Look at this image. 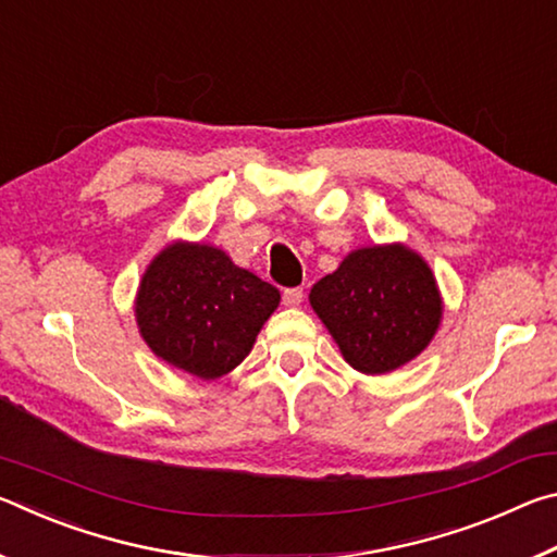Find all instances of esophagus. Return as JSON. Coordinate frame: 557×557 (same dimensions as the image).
<instances>
[{
  "instance_id": "esophagus-1",
  "label": "esophagus",
  "mask_w": 557,
  "mask_h": 557,
  "mask_svg": "<svg viewBox=\"0 0 557 557\" xmlns=\"http://www.w3.org/2000/svg\"><path fill=\"white\" fill-rule=\"evenodd\" d=\"M301 299H305V289L301 287H287L282 292V301H285L287 307H299Z\"/></svg>"
}]
</instances>
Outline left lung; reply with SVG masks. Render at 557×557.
I'll return each instance as SVG.
<instances>
[{
    "mask_svg": "<svg viewBox=\"0 0 557 557\" xmlns=\"http://www.w3.org/2000/svg\"><path fill=\"white\" fill-rule=\"evenodd\" d=\"M312 309L356 371L381 375L425 351L442 319L435 275L400 243L348 252L309 292Z\"/></svg>",
    "mask_w": 557,
    "mask_h": 557,
    "instance_id": "left-lung-1",
    "label": "left lung"
}]
</instances>
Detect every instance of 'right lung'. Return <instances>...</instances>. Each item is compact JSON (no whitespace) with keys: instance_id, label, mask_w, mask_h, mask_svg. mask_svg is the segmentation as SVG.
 <instances>
[{"instance_id":"add662e5","label":"right lung","mask_w":557,"mask_h":557,"mask_svg":"<svg viewBox=\"0 0 557 557\" xmlns=\"http://www.w3.org/2000/svg\"><path fill=\"white\" fill-rule=\"evenodd\" d=\"M277 305V287L235 265L223 250L178 240L149 262L135 317L162 361L213 381L250 354Z\"/></svg>"}]
</instances>
